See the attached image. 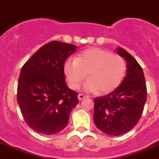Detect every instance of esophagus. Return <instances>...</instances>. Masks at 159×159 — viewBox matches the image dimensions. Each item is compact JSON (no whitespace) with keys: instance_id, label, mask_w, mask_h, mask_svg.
Listing matches in <instances>:
<instances>
[{"instance_id":"34e87169","label":"esophagus","mask_w":159,"mask_h":159,"mask_svg":"<svg viewBox=\"0 0 159 159\" xmlns=\"http://www.w3.org/2000/svg\"><path fill=\"white\" fill-rule=\"evenodd\" d=\"M87 97V96H85V95H83V94H78V99H80V100H82V99H85V98H86Z\"/></svg>"}]
</instances>
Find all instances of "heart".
Returning a JSON list of instances; mask_svg holds the SVG:
<instances>
[{
	"mask_svg": "<svg viewBox=\"0 0 159 159\" xmlns=\"http://www.w3.org/2000/svg\"><path fill=\"white\" fill-rule=\"evenodd\" d=\"M125 73V61L120 56L107 50L92 47L76 59L64 63V74L69 86L77 89L87 75L83 89L88 92L107 93L119 85Z\"/></svg>",
	"mask_w": 159,
	"mask_h": 159,
	"instance_id": "heart-1",
	"label": "heart"
}]
</instances>
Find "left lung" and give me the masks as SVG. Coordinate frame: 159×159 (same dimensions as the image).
Returning <instances> with one entry per match:
<instances>
[{
  "label": "left lung",
  "mask_w": 159,
  "mask_h": 159,
  "mask_svg": "<svg viewBox=\"0 0 159 159\" xmlns=\"http://www.w3.org/2000/svg\"><path fill=\"white\" fill-rule=\"evenodd\" d=\"M116 51L126 62V75L116 89L95 98L93 115L99 130L115 136L126 133L138 123L147 99L142 68L125 49L117 47Z\"/></svg>",
  "instance_id": "8db88e82"
}]
</instances>
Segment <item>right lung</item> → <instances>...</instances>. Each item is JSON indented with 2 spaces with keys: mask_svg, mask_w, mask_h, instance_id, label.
Here are the masks:
<instances>
[{
  "mask_svg": "<svg viewBox=\"0 0 159 159\" xmlns=\"http://www.w3.org/2000/svg\"><path fill=\"white\" fill-rule=\"evenodd\" d=\"M76 48L73 44L51 41L21 68L17 102L26 123L37 132L53 135L63 130L79 102L78 93L66 86L63 70L66 59Z\"/></svg>",
  "mask_w": 159,
  "mask_h": 159,
  "instance_id": "add662e5",
  "label": "right lung"
}]
</instances>
